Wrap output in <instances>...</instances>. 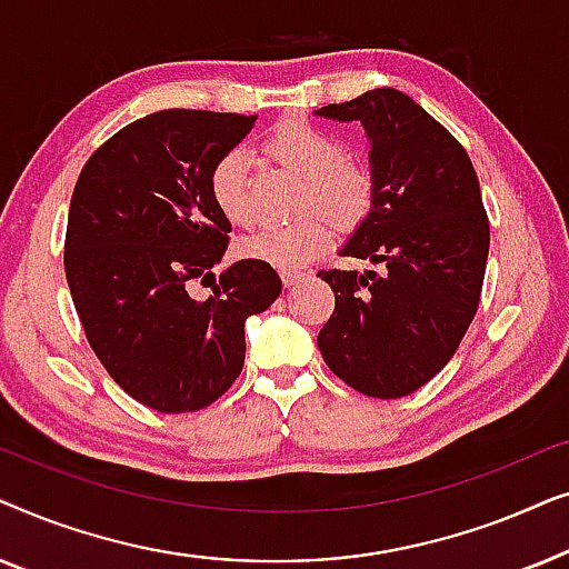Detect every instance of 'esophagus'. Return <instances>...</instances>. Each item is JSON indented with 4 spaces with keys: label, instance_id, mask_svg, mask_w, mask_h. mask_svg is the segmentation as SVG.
Wrapping results in <instances>:
<instances>
[{
    "label": "esophagus",
    "instance_id": "1",
    "mask_svg": "<svg viewBox=\"0 0 569 569\" xmlns=\"http://www.w3.org/2000/svg\"><path fill=\"white\" fill-rule=\"evenodd\" d=\"M302 277H306V274H302V271H298V269L282 271V282H284V287H292V284H298Z\"/></svg>",
    "mask_w": 569,
    "mask_h": 569
}]
</instances>
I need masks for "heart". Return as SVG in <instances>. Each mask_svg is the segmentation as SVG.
Returning a JSON list of instances; mask_svg holds the SVG:
<instances>
[{
    "instance_id": "1",
    "label": "heart",
    "mask_w": 569,
    "mask_h": 569,
    "mask_svg": "<svg viewBox=\"0 0 569 569\" xmlns=\"http://www.w3.org/2000/svg\"><path fill=\"white\" fill-rule=\"evenodd\" d=\"M263 150L277 162L302 176L300 209L318 207L345 228L362 222L372 207L376 183L370 170L345 158L337 134L302 119H284L263 139ZM209 197L224 220L248 224L253 220V201L248 189L246 154L228 150L209 168ZM333 224L321 212H308L287 224L263 228L238 243L243 259L290 271L306 267L329 248Z\"/></svg>"
}]
</instances>
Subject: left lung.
Masks as SVG:
<instances>
[{
    "mask_svg": "<svg viewBox=\"0 0 569 569\" xmlns=\"http://www.w3.org/2000/svg\"><path fill=\"white\" fill-rule=\"evenodd\" d=\"M318 116L368 131L376 197L341 256L383 267L318 271L337 298L318 349L355 391L401 399L446 368L477 316L489 253L477 170L440 121L393 88Z\"/></svg>",
    "mask_w": 569,
    "mask_h": 569,
    "instance_id": "8db88e82",
    "label": "left lung"
}]
</instances>
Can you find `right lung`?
I'll return each mask as SVG.
<instances>
[{
	"mask_svg": "<svg viewBox=\"0 0 569 569\" xmlns=\"http://www.w3.org/2000/svg\"><path fill=\"white\" fill-rule=\"evenodd\" d=\"M253 121L191 108L150 113L100 144L77 178L64 240L69 292L108 376L154 411L181 415L220 399L243 370L246 318L282 292L269 263L243 259L209 298L189 295L230 243L209 168Z\"/></svg>",
	"mask_w": 569,
	"mask_h": 569,
	"instance_id": "right-lung-1",
	"label": "right lung"
}]
</instances>
